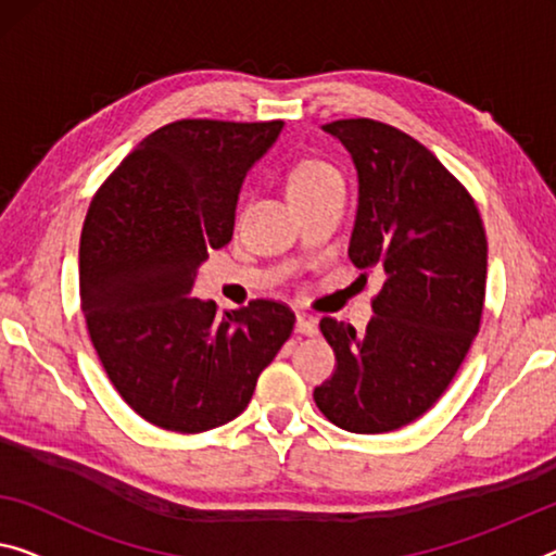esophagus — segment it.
<instances>
[{
    "label": "esophagus",
    "mask_w": 556,
    "mask_h": 556,
    "mask_svg": "<svg viewBox=\"0 0 556 556\" xmlns=\"http://www.w3.org/2000/svg\"><path fill=\"white\" fill-rule=\"evenodd\" d=\"M295 332H301V336H318V320L307 313H298Z\"/></svg>",
    "instance_id": "obj_1"
}]
</instances>
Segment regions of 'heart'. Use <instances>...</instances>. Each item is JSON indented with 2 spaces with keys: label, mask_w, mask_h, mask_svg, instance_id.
Here are the masks:
<instances>
[{
  "label": "heart",
  "mask_w": 556,
  "mask_h": 556,
  "mask_svg": "<svg viewBox=\"0 0 556 556\" xmlns=\"http://www.w3.org/2000/svg\"><path fill=\"white\" fill-rule=\"evenodd\" d=\"M343 186V176L340 170L323 159H303L288 170L286 189L293 203H301L305 199H313L328 189Z\"/></svg>",
  "instance_id": "1"
}]
</instances>
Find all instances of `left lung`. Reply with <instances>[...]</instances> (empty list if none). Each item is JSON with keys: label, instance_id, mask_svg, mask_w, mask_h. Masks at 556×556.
Returning <instances> with one entry per match:
<instances>
[{"label": "left lung", "instance_id": "obj_1", "mask_svg": "<svg viewBox=\"0 0 556 556\" xmlns=\"http://www.w3.org/2000/svg\"><path fill=\"white\" fill-rule=\"evenodd\" d=\"M355 161L361 199L350 261L382 278L363 336L323 318L336 353L313 400L332 425L392 432L425 415L455 378L480 330L486 236L463 184L413 136L375 118L323 126Z\"/></svg>", "mask_w": 556, "mask_h": 556}]
</instances>
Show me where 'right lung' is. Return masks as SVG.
<instances>
[{"instance_id": "obj_1", "label": "right lung", "mask_w": 556, "mask_h": 556, "mask_svg": "<svg viewBox=\"0 0 556 556\" xmlns=\"http://www.w3.org/2000/svg\"><path fill=\"white\" fill-rule=\"evenodd\" d=\"M283 122L178 118L149 134L99 191L81 228L79 295L111 386L143 420L195 434L233 420L283 348L295 313L191 295L208 251L233 236L243 176Z\"/></svg>"}]
</instances>
